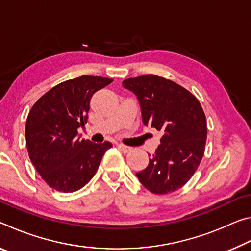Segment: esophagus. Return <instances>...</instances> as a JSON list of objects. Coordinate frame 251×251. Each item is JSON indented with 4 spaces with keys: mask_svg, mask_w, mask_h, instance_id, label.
I'll use <instances>...</instances> for the list:
<instances>
[{
    "mask_svg": "<svg viewBox=\"0 0 251 251\" xmlns=\"http://www.w3.org/2000/svg\"><path fill=\"white\" fill-rule=\"evenodd\" d=\"M117 148L120 151H122L123 152H127V151H130V147L124 145V144H117Z\"/></svg>",
    "mask_w": 251,
    "mask_h": 251,
    "instance_id": "obj_1",
    "label": "esophagus"
}]
</instances>
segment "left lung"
Listing matches in <instances>:
<instances>
[{"instance_id": "8db88e82", "label": "left lung", "mask_w": 251, "mask_h": 251, "mask_svg": "<svg viewBox=\"0 0 251 251\" xmlns=\"http://www.w3.org/2000/svg\"><path fill=\"white\" fill-rule=\"evenodd\" d=\"M123 86L137 97L144 124L163 131L150 164L136 177L154 194L175 192L201 164L207 138L205 113L192 93L160 76L127 78Z\"/></svg>"}]
</instances>
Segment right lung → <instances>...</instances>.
I'll return each instance as SVG.
<instances>
[{"label":"right lung","mask_w":251,"mask_h":251,"mask_svg":"<svg viewBox=\"0 0 251 251\" xmlns=\"http://www.w3.org/2000/svg\"><path fill=\"white\" fill-rule=\"evenodd\" d=\"M112 78L84 75L54 86L33 105L25 138L29 159L46 184L61 193H73L90 181L109 142L80 139L77 129L88 118L94 93Z\"/></svg>","instance_id":"obj_1"}]
</instances>
